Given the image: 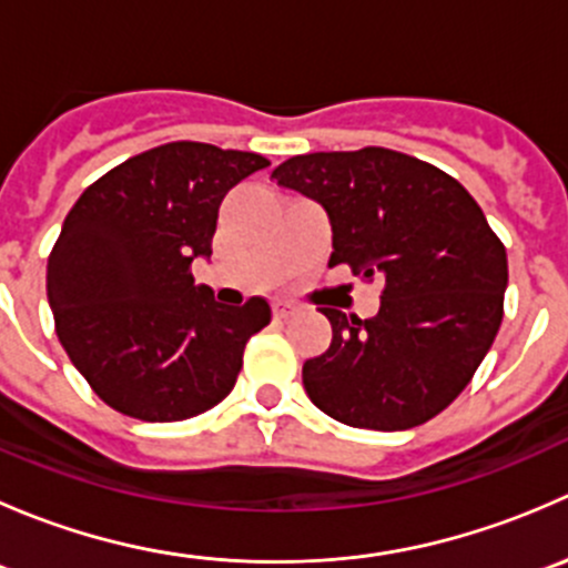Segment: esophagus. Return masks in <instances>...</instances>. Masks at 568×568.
Returning a JSON list of instances; mask_svg holds the SVG:
<instances>
[{
	"label": "esophagus",
	"mask_w": 568,
	"mask_h": 568,
	"mask_svg": "<svg viewBox=\"0 0 568 568\" xmlns=\"http://www.w3.org/2000/svg\"><path fill=\"white\" fill-rule=\"evenodd\" d=\"M294 311H296V307L291 305V302H283V300H277V302H274V305H272L274 318H280V321L288 318V316H294Z\"/></svg>",
	"instance_id": "obj_1"
}]
</instances>
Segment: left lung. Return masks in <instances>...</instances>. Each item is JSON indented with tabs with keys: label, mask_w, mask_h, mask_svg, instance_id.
Returning <instances> with one entry per match:
<instances>
[{
	"label": "left lung",
	"mask_w": 568,
	"mask_h": 568,
	"mask_svg": "<svg viewBox=\"0 0 568 568\" xmlns=\"http://www.w3.org/2000/svg\"><path fill=\"white\" fill-rule=\"evenodd\" d=\"M272 178L326 211L329 266L385 285L365 321L321 307L332 343L302 365L311 400L374 432L432 420L469 385L503 321L506 247L480 205L456 178L387 148L294 156Z\"/></svg>",
	"instance_id": "left-lung-1"
}]
</instances>
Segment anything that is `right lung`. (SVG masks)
<instances>
[{
	"label": "right lung",
	"mask_w": 568,
	"mask_h": 568,
	"mask_svg": "<svg viewBox=\"0 0 568 568\" xmlns=\"http://www.w3.org/2000/svg\"><path fill=\"white\" fill-rule=\"evenodd\" d=\"M263 168L257 153L170 142L109 170L68 211L45 294L62 348L112 409L173 423L233 390L272 307L220 305L189 266L211 257L225 194Z\"/></svg>",
	"instance_id": "add662e5"
}]
</instances>
